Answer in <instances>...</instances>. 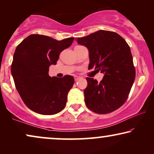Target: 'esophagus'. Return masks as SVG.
I'll return each mask as SVG.
<instances>
[{
  "mask_svg": "<svg viewBox=\"0 0 154 154\" xmlns=\"http://www.w3.org/2000/svg\"><path fill=\"white\" fill-rule=\"evenodd\" d=\"M74 78H75V81H79V80L80 79H81V78L79 77V76H76V75H75Z\"/></svg>",
  "mask_w": 154,
  "mask_h": 154,
  "instance_id": "1",
  "label": "esophagus"
}]
</instances>
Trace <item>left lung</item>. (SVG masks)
I'll return each instance as SVG.
<instances>
[{"label": "left lung", "instance_id": "1", "mask_svg": "<svg viewBox=\"0 0 154 154\" xmlns=\"http://www.w3.org/2000/svg\"><path fill=\"white\" fill-rule=\"evenodd\" d=\"M75 40L88 49V69L104 73L100 83L86 78L88 86L84 90L86 106L99 114L116 110L128 99L135 79L129 45L118 33L104 30Z\"/></svg>", "mask_w": 154, "mask_h": 154}]
</instances>
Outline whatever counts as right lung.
<instances>
[{"mask_svg": "<svg viewBox=\"0 0 154 154\" xmlns=\"http://www.w3.org/2000/svg\"><path fill=\"white\" fill-rule=\"evenodd\" d=\"M74 38L62 41L32 34L16 48L11 66L14 85L26 106L42 115H54L66 106L67 94L74 79L50 77V65H55L60 52L72 44Z\"/></svg>", "mask_w": 154, "mask_h": 154, "instance_id": "obj_1", "label": "right lung"}]
</instances>
